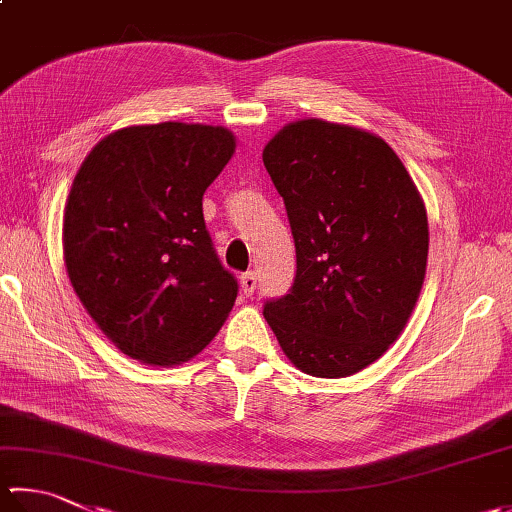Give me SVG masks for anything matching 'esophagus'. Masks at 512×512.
<instances>
[{
	"instance_id": "1",
	"label": "esophagus",
	"mask_w": 512,
	"mask_h": 512,
	"mask_svg": "<svg viewBox=\"0 0 512 512\" xmlns=\"http://www.w3.org/2000/svg\"><path fill=\"white\" fill-rule=\"evenodd\" d=\"M240 289H243L245 296H252L256 289V274L254 272H245L240 276Z\"/></svg>"
}]
</instances>
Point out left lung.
Wrapping results in <instances>:
<instances>
[{"label": "left lung", "mask_w": 512, "mask_h": 512, "mask_svg": "<svg viewBox=\"0 0 512 512\" xmlns=\"http://www.w3.org/2000/svg\"><path fill=\"white\" fill-rule=\"evenodd\" d=\"M296 245L294 285L263 316L298 370L341 379L399 339L428 263V214L397 153L365 129L289 122L265 144Z\"/></svg>", "instance_id": "8db88e82"}]
</instances>
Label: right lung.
Listing matches in <instances>:
<instances>
[{
  "label": "right lung",
  "mask_w": 512,
  "mask_h": 512,
  "mask_svg": "<svg viewBox=\"0 0 512 512\" xmlns=\"http://www.w3.org/2000/svg\"><path fill=\"white\" fill-rule=\"evenodd\" d=\"M236 151L225 127L138 124L84 158L64 207V263L84 310L120 352L158 368L194 359L234 307L202 196Z\"/></svg>",
  "instance_id": "1"
}]
</instances>
